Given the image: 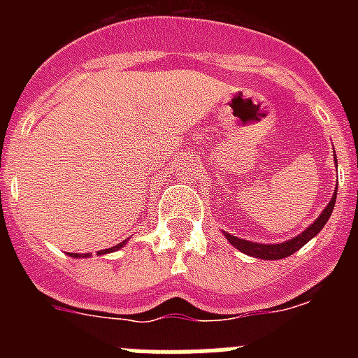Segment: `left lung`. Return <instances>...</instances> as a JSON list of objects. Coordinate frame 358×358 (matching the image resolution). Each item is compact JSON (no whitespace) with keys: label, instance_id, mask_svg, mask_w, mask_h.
<instances>
[{"label":"left lung","instance_id":"left-lung-1","mask_svg":"<svg viewBox=\"0 0 358 358\" xmlns=\"http://www.w3.org/2000/svg\"><path fill=\"white\" fill-rule=\"evenodd\" d=\"M335 164H337V157H335ZM335 199H337V192L331 195V201L328 202L327 208L322 210V213L315 218L314 224H310L305 231H301L299 235L287 240V242L258 243V242H251V240H243V238H238V236L229 235L227 231H222V233L224 236H226L227 242H229L233 248L238 249V251H242L243 255H249L252 256V258H260V260H283V258H287V256L299 251L306 242H310V240L314 238L319 231L324 227V224L328 222V218L331 217V211H334Z\"/></svg>","mask_w":358,"mask_h":358}]
</instances>
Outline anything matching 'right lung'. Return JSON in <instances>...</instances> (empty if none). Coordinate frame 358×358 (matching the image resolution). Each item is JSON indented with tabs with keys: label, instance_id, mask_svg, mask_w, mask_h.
<instances>
[{
	"label": "right lung",
	"instance_id": "1",
	"mask_svg": "<svg viewBox=\"0 0 358 358\" xmlns=\"http://www.w3.org/2000/svg\"><path fill=\"white\" fill-rule=\"evenodd\" d=\"M129 240H125V242H120L118 245H115V248H110V249H102V251H98L96 255L98 256H102V255H109V252H115V251H118V249H122L123 245H125V243H127ZM69 256H73V258H90L91 256V252H69Z\"/></svg>",
	"mask_w": 358,
	"mask_h": 358
}]
</instances>
